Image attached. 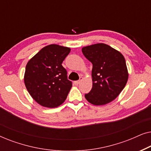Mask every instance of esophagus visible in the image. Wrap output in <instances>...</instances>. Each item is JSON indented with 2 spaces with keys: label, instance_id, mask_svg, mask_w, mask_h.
Masks as SVG:
<instances>
[{
  "label": "esophagus",
  "instance_id": "34e87169",
  "mask_svg": "<svg viewBox=\"0 0 151 151\" xmlns=\"http://www.w3.org/2000/svg\"><path fill=\"white\" fill-rule=\"evenodd\" d=\"M82 80V77H80V79L77 80V81L74 82V84H75L76 85H78V84H80V82H81Z\"/></svg>",
  "mask_w": 151,
  "mask_h": 151
}]
</instances>
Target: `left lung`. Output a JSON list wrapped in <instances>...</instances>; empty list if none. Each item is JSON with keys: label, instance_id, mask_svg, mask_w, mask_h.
Instances as JSON below:
<instances>
[{"label": "left lung", "instance_id": "left-lung-1", "mask_svg": "<svg viewBox=\"0 0 151 151\" xmlns=\"http://www.w3.org/2000/svg\"><path fill=\"white\" fill-rule=\"evenodd\" d=\"M82 51L93 64V86L85 94L88 102L104 105L117 98L127 84L129 74L123 55L103 43L84 47Z\"/></svg>", "mask_w": 151, "mask_h": 151}]
</instances>
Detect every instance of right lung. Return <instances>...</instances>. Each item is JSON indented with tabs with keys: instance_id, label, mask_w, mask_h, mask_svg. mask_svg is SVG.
<instances>
[{
	"instance_id": "1",
	"label": "right lung",
	"mask_w": 151,
	"mask_h": 151,
	"mask_svg": "<svg viewBox=\"0 0 151 151\" xmlns=\"http://www.w3.org/2000/svg\"><path fill=\"white\" fill-rule=\"evenodd\" d=\"M69 47L50 45L41 49L27 64L24 84L39 104L55 108L65 102L72 82L62 63L69 54Z\"/></svg>"
}]
</instances>
